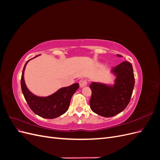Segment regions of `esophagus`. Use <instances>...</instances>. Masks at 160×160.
Instances as JSON below:
<instances>
[{
    "instance_id": "esophagus-1",
    "label": "esophagus",
    "mask_w": 160,
    "mask_h": 160,
    "mask_svg": "<svg viewBox=\"0 0 160 160\" xmlns=\"http://www.w3.org/2000/svg\"><path fill=\"white\" fill-rule=\"evenodd\" d=\"M79 86L80 88H84L85 86L88 85V81H87L86 79H82L79 81Z\"/></svg>"
}]
</instances>
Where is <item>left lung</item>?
<instances>
[{"label":"left lung","mask_w":160,"mask_h":160,"mask_svg":"<svg viewBox=\"0 0 160 160\" xmlns=\"http://www.w3.org/2000/svg\"><path fill=\"white\" fill-rule=\"evenodd\" d=\"M111 71L116 76L113 86L95 82L89 85L92 91L90 108L94 113L105 118L113 117L126 108L135 85L133 67L130 62L123 61Z\"/></svg>","instance_id":"left-lung-1"}]
</instances>
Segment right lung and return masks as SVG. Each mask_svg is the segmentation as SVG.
<instances>
[{
	"instance_id": "obj_1",
	"label": "right lung",
	"mask_w": 160,
	"mask_h": 160,
	"mask_svg": "<svg viewBox=\"0 0 160 160\" xmlns=\"http://www.w3.org/2000/svg\"><path fill=\"white\" fill-rule=\"evenodd\" d=\"M30 60L27 61L24 67L21 81L22 92L27 103L33 112L41 118L54 119L59 117L68 109L72 95L79 88V83H74L69 87L61 88L48 97L43 98L36 96L27 89L24 80V71L27 62Z\"/></svg>"
}]
</instances>
